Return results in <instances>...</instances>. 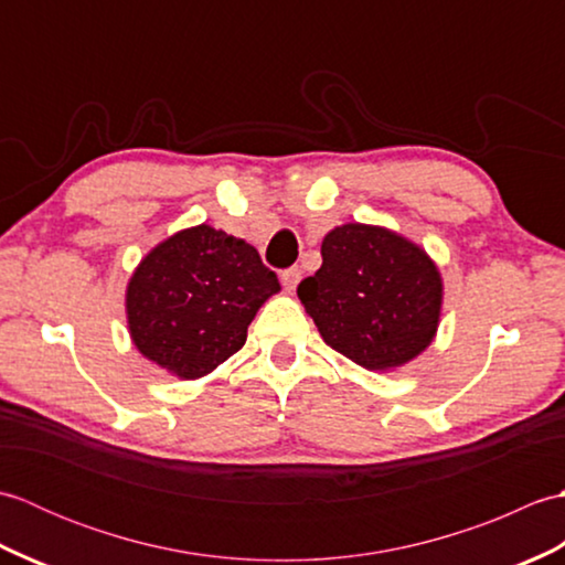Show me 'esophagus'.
<instances>
[{
	"label": "esophagus",
	"instance_id": "1",
	"mask_svg": "<svg viewBox=\"0 0 565 565\" xmlns=\"http://www.w3.org/2000/svg\"><path fill=\"white\" fill-rule=\"evenodd\" d=\"M301 276H303L301 267H291V269H286V271L281 274V281H284L286 289L294 291L296 286H298V281H301Z\"/></svg>",
	"mask_w": 565,
	"mask_h": 565
}]
</instances>
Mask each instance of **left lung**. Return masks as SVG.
<instances>
[{
    "label": "left lung",
    "instance_id": "obj_1",
    "mask_svg": "<svg viewBox=\"0 0 565 565\" xmlns=\"http://www.w3.org/2000/svg\"><path fill=\"white\" fill-rule=\"evenodd\" d=\"M320 255L298 298L326 344L369 371L398 369L427 350L444 284L423 247L388 227L344 223L326 235Z\"/></svg>",
    "mask_w": 565,
    "mask_h": 565
}]
</instances>
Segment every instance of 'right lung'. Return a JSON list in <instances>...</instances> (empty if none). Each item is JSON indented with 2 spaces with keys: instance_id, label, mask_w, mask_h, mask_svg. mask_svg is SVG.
Wrapping results in <instances>:
<instances>
[{
  "instance_id": "obj_1",
  "label": "right lung",
  "mask_w": 565,
  "mask_h": 565,
  "mask_svg": "<svg viewBox=\"0 0 565 565\" xmlns=\"http://www.w3.org/2000/svg\"><path fill=\"white\" fill-rule=\"evenodd\" d=\"M276 274L239 237L201 223L154 245L126 286L128 332L136 350L172 376L211 374L247 340Z\"/></svg>"
}]
</instances>
